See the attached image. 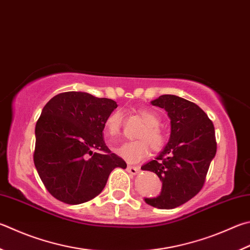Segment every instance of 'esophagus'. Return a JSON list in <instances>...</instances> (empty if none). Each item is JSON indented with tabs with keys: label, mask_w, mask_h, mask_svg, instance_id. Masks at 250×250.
Returning a JSON list of instances; mask_svg holds the SVG:
<instances>
[{
	"label": "esophagus",
	"mask_w": 250,
	"mask_h": 250,
	"mask_svg": "<svg viewBox=\"0 0 250 250\" xmlns=\"http://www.w3.org/2000/svg\"><path fill=\"white\" fill-rule=\"evenodd\" d=\"M128 171L132 175H138L140 172V168H139V167H135V166H128Z\"/></svg>",
	"instance_id": "obj_1"
}]
</instances>
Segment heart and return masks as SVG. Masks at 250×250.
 Wrapping results in <instances>:
<instances>
[{
    "instance_id": "b5f03b06",
    "label": "heart",
    "mask_w": 250,
    "mask_h": 250,
    "mask_svg": "<svg viewBox=\"0 0 250 250\" xmlns=\"http://www.w3.org/2000/svg\"><path fill=\"white\" fill-rule=\"evenodd\" d=\"M139 115L145 124L137 135L139 140L129 141L116 148L118 155L130 163H137L146 157L149 153V146L154 152L162 151L166 142L165 134L160 128L161 119L157 113L149 109H139ZM122 124V112L120 110L111 112L105 122L106 133L110 138L118 137L121 132Z\"/></svg>"
}]
</instances>
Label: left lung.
Returning a JSON list of instances; mask_svg holds the SVG:
<instances>
[{
    "label": "left lung",
    "mask_w": 250,
    "mask_h": 250,
    "mask_svg": "<svg viewBox=\"0 0 250 250\" xmlns=\"http://www.w3.org/2000/svg\"><path fill=\"white\" fill-rule=\"evenodd\" d=\"M153 106L164 108L170 119V138L155 160L141 167L162 181L156 198H145L157 208H174L192 199L202 189L216 153L213 122L194 103L175 95H162Z\"/></svg>",
    "instance_id": "1"
}]
</instances>
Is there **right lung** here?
I'll list each match as a JSON object with an SVG mask.
<instances>
[{
    "label": "right lung",
    "instance_id": "obj_1",
    "mask_svg": "<svg viewBox=\"0 0 250 250\" xmlns=\"http://www.w3.org/2000/svg\"><path fill=\"white\" fill-rule=\"evenodd\" d=\"M112 99L84 92H65L46 104L36 124L34 163L52 196L67 204L92 200L103 191L110 172L125 168L103 139Z\"/></svg>",
    "mask_w": 250,
    "mask_h": 250
}]
</instances>
